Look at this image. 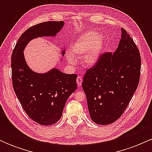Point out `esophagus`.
I'll return each mask as SVG.
<instances>
[{
    "label": "esophagus",
    "instance_id": "esophagus-1",
    "mask_svg": "<svg viewBox=\"0 0 152 152\" xmlns=\"http://www.w3.org/2000/svg\"><path fill=\"white\" fill-rule=\"evenodd\" d=\"M76 82H77V85L78 87H81L82 84V78L81 76H78L76 78Z\"/></svg>",
    "mask_w": 152,
    "mask_h": 152
}]
</instances>
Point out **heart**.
<instances>
[{"label": "heart", "mask_w": 152, "mask_h": 152, "mask_svg": "<svg viewBox=\"0 0 152 152\" xmlns=\"http://www.w3.org/2000/svg\"><path fill=\"white\" fill-rule=\"evenodd\" d=\"M104 45V39L102 35L94 31H88L78 37L71 47V53L75 56L81 57L82 64L86 67H92L99 61ZM67 61L71 66H74L76 60L71 54H68Z\"/></svg>", "instance_id": "1"}]
</instances>
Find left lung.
Returning <instances> with one entry per match:
<instances>
[{"mask_svg": "<svg viewBox=\"0 0 152 152\" xmlns=\"http://www.w3.org/2000/svg\"><path fill=\"white\" fill-rule=\"evenodd\" d=\"M121 31L114 53L102 54L82 82L91 118L97 124L107 125L119 118L139 85V50L126 30Z\"/></svg>", "mask_w": 152, "mask_h": 152, "instance_id": "8db88e82", "label": "left lung"}]
</instances>
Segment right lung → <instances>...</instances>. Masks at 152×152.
Here are the masks:
<instances>
[{
    "mask_svg": "<svg viewBox=\"0 0 152 152\" xmlns=\"http://www.w3.org/2000/svg\"><path fill=\"white\" fill-rule=\"evenodd\" d=\"M64 25V21H48L29 28L12 53L13 89L28 116L41 125L54 124L60 119L66 101L77 88V75L64 74L56 68L42 74L35 72L28 66L23 51L31 40L56 36ZM61 53L64 56L65 49Z\"/></svg>",
    "mask_w": 152,
    "mask_h": 152,
    "instance_id": "obj_1",
    "label": "right lung"
}]
</instances>
